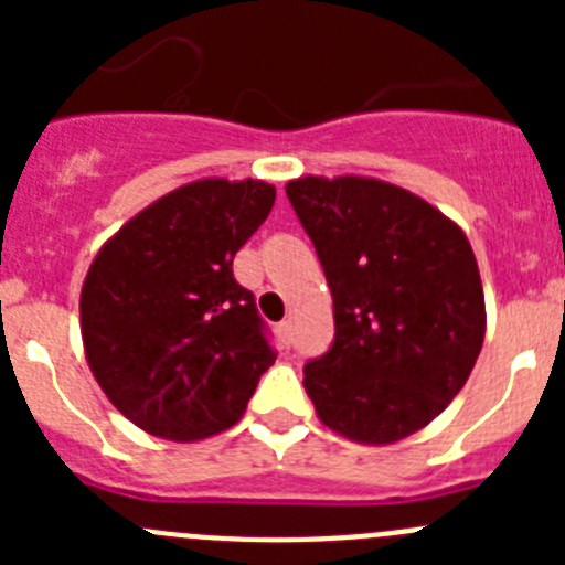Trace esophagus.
<instances>
[{
    "instance_id": "esophagus-1",
    "label": "esophagus",
    "mask_w": 565,
    "mask_h": 565,
    "mask_svg": "<svg viewBox=\"0 0 565 565\" xmlns=\"http://www.w3.org/2000/svg\"><path fill=\"white\" fill-rule=\"evenodd\" d=\"M277 333H279V339H282V342L291 344V322H288V319H282V322H279Z\"/></svg>"
}]
</instances>
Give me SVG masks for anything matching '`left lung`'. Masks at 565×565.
I'll list each match as a JSON object with an SVG mask.
<instances>
[{"label":"left lung","mask_w":565,"mask_h":565,"mask_svg":"<svg viewBox=\"0 0 565 565\" xmlns=\"http://www.w3.org/2000/svg\"><path fill=\"white\" fill-rule=\"evenodd\" d=\"M333 297V342L306 364L317 416L362 444L422 430L458 396L487 313L469 239L438 209L373 178L286 186Z\"/></svg>","instance_id":"left-lung-1"}]
</instances>
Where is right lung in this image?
<instances>
[{
	"instance_id": "1",
	"label": "right lung",
	"mask_w": 565,
	"mask_h": 565,
	"mask_svg": "<svg viewBox=\"0 0 565 565\" xmlns=\"http://www.w3.org/2000/svg\"><path fill=\"white\" fill-rule=\"evenodd\" d=\"M274 198L263 181L186 183L93 259L82 288L89 371L141 430L172 441L226 430L277 359L254 294L232 271Z\"/></svg>"
}]
</instances>
